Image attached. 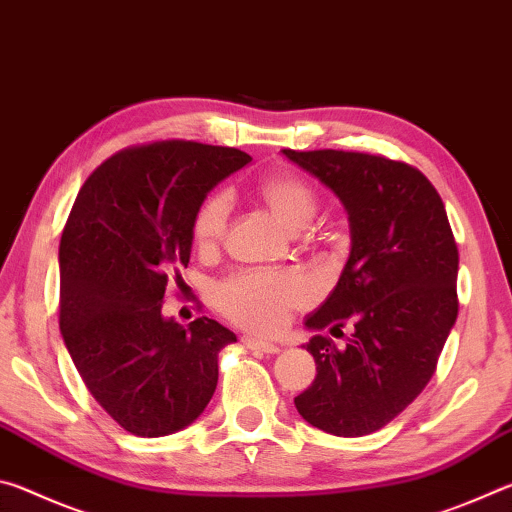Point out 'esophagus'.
<instances>
[{"instance_id": "esophagus-1", "label": "esophagus", "mask_w": 512, "mask_h": 512, "mask_svg": "<svg viewBox=\"0 0 512 512\" xmlns=\"http://www.w3.org/2000/svg\"><path fill=\"white\" fill-rule=\"evenodd\" d=\"M241 343H244L246 348L257 350V352H266V354H277V352H280V348H277L275 343L255 339V336H241Z\"/></svg>"}]
</instances>
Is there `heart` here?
I'll use <instances>...</instances> for the list:
<instances>
[{
    "label": "heart",
    "instance_id": "b5f03b06",
    "mask_svg": "<svg viewBox=\"0 0 512 512\" xmlns=\"http://www.w3.org/2000/svg\"><path fill=\"white\" fill-rule=\"evenodd\" d=\"M259 196L277 223L298 232L314 219L316 194L307 180L291 171H277L259 183ZM232 198L228 192H214L198 207L192 223L194 244L210 250L221 244L228 228ZM314 300V287L300 271H244L230 275L214 289V302L232 323L262 334L284 327L291 311L307 307Z\"/></svg>",
    "mask_w": 512,
    "mask_h": 512
}]
</instances>
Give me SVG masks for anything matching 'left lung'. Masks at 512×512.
<instances>
[{
	"label": "left lung",
	"mask_w": 512,
	"mask_h": 512,
	"mask_svg": "<svg viewBox=\"0 0 512 512\" xmlns=\"http://www.w3.org/2000/svg\"><path fill=\"white\" fill-rule=\"evenodd\" d=\"M339 196L352 248L305 325L316 379L296 400L311 427L357 438L386 427L436 372L458 316V248L443 198L411 164L357 151H282Z\"/></svg>",
	"instance_id": "obj_1"
}]
</instances>
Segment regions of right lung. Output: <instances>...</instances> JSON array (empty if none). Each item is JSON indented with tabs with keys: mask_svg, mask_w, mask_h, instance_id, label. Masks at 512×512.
Masks as SVG:
<instances>
[{
	"mask_svg": "<svg viewBox=\"0 0 512 512\" xmlns=\"http://www.w3.org/2000/svg\"><path fill=\"white\" fill-rule=\"evenodd\" d=\"M250 155L185 140L131 146L90 173L60 237V334L94 400L121 429L158 438L205 411L219 352L237 336L212 318L162 316L189 264L210 189Z\"/></svg>",
	"mask_w": 512,
	"mask_h": 512,
	"instance_id": "add662e5",
	"label": "right lung"
}]
</instances>
